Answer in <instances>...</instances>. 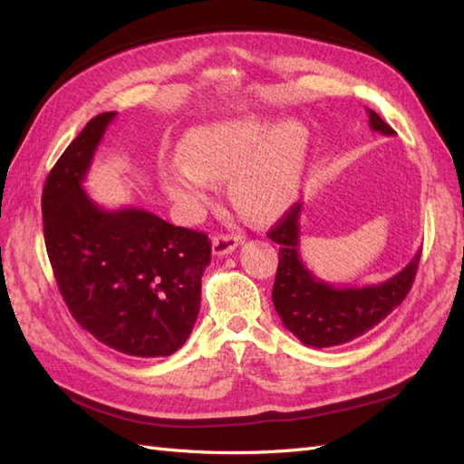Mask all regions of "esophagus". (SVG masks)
Instances as JSON below:
<instances>
[{"label":"esophagus","mask_w":464,"mask_h":464,"mask_svg":"<svg viewBox=\"0 0 464 464\" xmlns=\"http://www.w3.org/2000/svg\"><path fill=\"white\" fill-rule=\"evenodd\" d=\"M239 243H241L239 235L221 233V235H215V237H213L211 249H213V255H217V257H223V255H229V253L237 249Z\"/></svg>","instance_id":"obj_1"}]
</instances>
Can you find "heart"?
Returning <instances> with one entry per match:
<instances>
[{
	"mask_svg": "<svg viewBox=\"0 0 464 464\" xmlns=\"http://www.w3.org/2000/svg\"><path fill=\"white\" fill-rule=\"evenodd\" d=\"M307 131L297 121L243 115L195 127L183 137L181 157L165 167V189L197 213L213 193V179L231 177V197L253 219L283 213L299 193Z\"/></svg>",
	"mask_w": 464,
	"mask_h": 464,
	"instance_id": "1",
	"label": "heart"
}]
</instances>
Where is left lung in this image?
Returning <instances> with one entry per match:
<instances>
[{"mask_svg":"<svg viewBox=\"0 0 464 464\" xmlns=\"http://www.w3.org/2000/svg\"><path fill=\"white\" fill-rule=\"evenodd\" d=\"M372 131L395 135L372 110ZM303 205L295 203L275 223L267 237L279 245V267L273 285V304L285 327L303 344L314 349L351 343L395 311L412 287L420 251L395 277L367 287H333L314 277L299 257V215Z\"/></svg>","mask_w":464,"mask_h":464,"instance_id":"8db88e82","label":"left lung"}]
</instances>
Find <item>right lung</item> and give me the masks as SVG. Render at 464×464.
I'll return each instance as SVG.
<instances>
[{
    "mask_svg": "<svg viewBox=\"0 0 464 464\" xmlns=\"http://www.w3.org/2000/svg\"><path fill=\"white\" fill-rule=\"evenodd\" d=\"M115 111L95 115L49 171L44 237L69 313L105 347L167 357L193 331L211 241L150 211H105L82 187Z\"/></svg>",
    "mask_w": 464,
    "mask_h": 464,
    "instance_id": "1",
    "label": "right lung"
}]
</instances>
